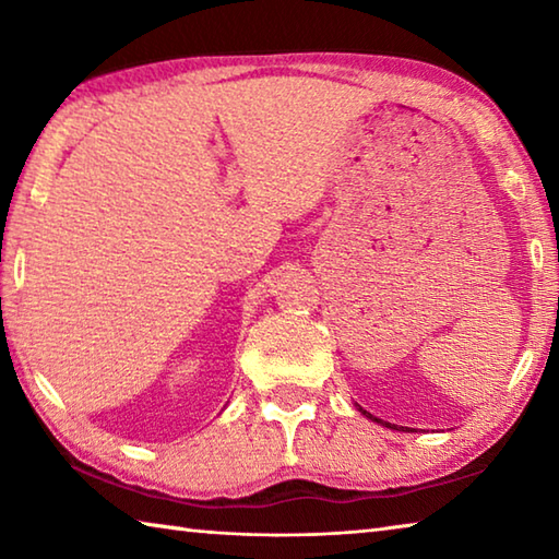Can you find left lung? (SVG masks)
<instances>
[{
	"label": "left lung",
	"instance_id": "8db88e82",
	"mask_svg": "<svg viewBox=\"0 0 559 559\" xmlns=\"http://www.w3.org/2000/svg\"><path fill=\"white\" fill-rule=\"evenodd\" d=\"M362 414H367V412H362ZM370 419H372V416H370ZM374 421H380V419H374ZM382 424V421H380ZM386 427H390V424H386ZM392 429V427H390Z\"/></svg>",
	"mask_w": 559,
	"mask_h": 559
}]
</instances>
